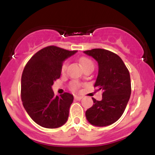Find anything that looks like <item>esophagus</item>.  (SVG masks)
Returning a JSON list of instances; mask_svg holds the SVG:
<instances>
[{
	"instance_id": "1",
	"label": "esophagus",
	"mask_w": 155,
	"mask_h": 155,
	"mask_svg": "<svg viewBox=\"0 0 155 155\" xmlns=\"http://www.w3.org/2000/svg\"><path fill=\"white\" fill-rule=\"evenodd\" d=\"M82 97H81V96H75V99L77 101L82 100Z\"/></svg>"
}]
</instances>
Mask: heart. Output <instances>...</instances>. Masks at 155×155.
I'll return each instance as SVG.
<instances>
[{"mask_svg": "<svg viewBox=\"0 0 155 155\" xmlns=\"http://www.w3.org/2000/svg\"><path fill=\"white\" fill-rule=\"evenodd\" d=\"M79 63H80L81 66L84 69L87 68L88 67H91V66H94V64H93L92 61H91L90 59L87 58H82L79 60ZM67 63H64L63 65L61 66V73H64L67 70ZM79 87V84L77 82H73L71 83V85H70V89L72 91H77L78 88Z\"/></svg>", "mask_w": 155, "mask_h": 155, "instance_id": "obj_1", "label": "heart"}]
</instances>
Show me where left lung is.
<instances>
[{"label": "left lung", "mask_w": 155, "mask_h": 155, "mask_svg": "<svg viewBox=\"0 0 155 155\" xmlns=\"http://www.w3.org/2000/svg\"><path fill=\"white\" fill-rule=\"evenodd\" d=\"M98 63V75L94 87L101 90L102 100L92 97L94 104L85 111L91 125L106 127L120 118L131 94L130 72L117 54L101 48L85 51Z\"/></svg>", "instance_id": "1"}]
</instances>
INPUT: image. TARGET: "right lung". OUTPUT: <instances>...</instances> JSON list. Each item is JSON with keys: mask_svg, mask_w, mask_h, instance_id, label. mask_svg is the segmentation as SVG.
<instances>
[{"mask_svg": "<svg viewBox=\"0 0 155 155\" xmlns=\"http://www.w3.org/2000/svg\"><path fill=\"white\" fill-rule=\"evenodd\" d=\"M76 51L48 46L35 54L24 68L21 79L22 104L41 127L58 128L67 121L73 96L67 92L55 96L51 86L61 76L63 62Z\"/></svg>", "mask_w": 155, "mask_h": 155, "instance_id": "right-lung-1", "label": "right lung"}]
</instances>
